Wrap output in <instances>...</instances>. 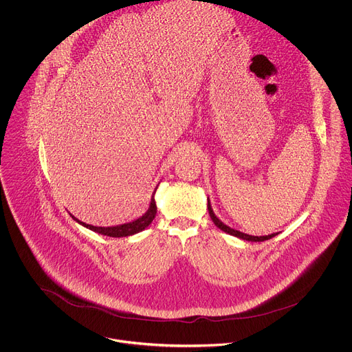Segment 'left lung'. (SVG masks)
I'll return each instance as SVG.
<instances>
[{
    "mask_svg": "<svg viewBox=\"0 0 352 352\" xmlns=\"http://www.w3.org/2000/svg\"><path fill=\"white\" fill-rule=\"evenodd\" d=\"M208 212H210V217H211V219H212V222L215 223V226L217 228H219L222 232H225V233H228V234H232V236H234V237H237V239H241V240H245V241H252V243H261V241H266V240H270L272 237H274V236H277L278 233H273V234H269V236H251V234H245V233H243V232H239V230H234V229H232V228H229L228 225H225L215 214H214V211H212V207H211V203H210V199H208Z\"/></svg>",
    "mask_w": 352,
    "mask_h": 352,
    "instance_id": "left-lung-1",
    "label": "left lung"
}]
</instances>
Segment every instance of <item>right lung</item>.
Masks as SVG:
<instances>
[{"label": "right lung", "instance_id": "obj_1", "mask_svg": "<svg viewBox=\"0 0 352 352\" xmlns=\"http://www.w3.org/2000/svg\"><path fill=\"white\" fill-rule=\"evenodd\" d=\"M157 189V188H156ZM156 189L152 195V199H151V204H149V208L148 211L140 217L138 219L133 221V222H129V223H123V225H118V226H108V228H101V226H93V225H89V223H85V222H80L78 218H75L74 215L72 219L76 221L79 225L85 226L86 229H90L98 234H102V236H109V237H127V236H133V234H137L140 232H142L144 229H146L152 221L155 219V215H156V211H157V207H156V203H155V193H156Z\"/></svg>", "mask_w": 352, "mask_h": 352}]
</instances>
